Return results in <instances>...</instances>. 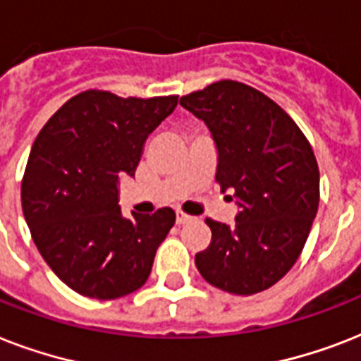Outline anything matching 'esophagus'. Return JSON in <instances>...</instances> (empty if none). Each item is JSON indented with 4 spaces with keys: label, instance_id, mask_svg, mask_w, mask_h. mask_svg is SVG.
<instances>
[{
    "label": "esophagus",
    "instance_id": "obj_1",
    "mask_svg": "<svg viewBox=\"0 0 361 361\" xmlns=\"http://www.w3.org/2000/svg\"><path fill=\"white\" fill-rule=\"evenodd\" d=\"M191 215L183 214V212H178V214H176V223H178V225H185V223H191Z\"/></svg>",
    "mask_w": 361,
    "mask_h": 361
}]
</instances>
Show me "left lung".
<instances>
[{"label": "left lung", "instance_id": "obj_1", "mask_svg": "<svg viewBox=\"0 0 361 361\" xmlns=\"http://www.w3.org/2000/svg\"><path fill=\"white\" fill-rule=\"evenodd\" d=\"M180 104L212 130L215 181L240 206L236 225L206 219L212 243L195 257L198 271L238 296L266 290L296 264L319 209L313 147L279 104L241 82H214Z\"/></svg>", "mask_w": 361, "mask_h": 361}]
</instances>
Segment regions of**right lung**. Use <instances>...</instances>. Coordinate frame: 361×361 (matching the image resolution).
Returning a JSON list of instances; mask_svg holds the SVG:
<instances>
[{
	"label": "right lung",
	"instance_id": "obj_1",
	"mask_svg": "<svg viewBox=\"0 0 361 361\" xmlns=\"http://www.w3.org/2000/svg\"><path fill=\"white\" fill-rule=\"evenodd\" d=\"M178 95L118 97L87 90L37 135L22 178V212L54 274L82 296L116 300L149 277L174 209L123 217L118 178L135 176L144 142Z\"/></svg>",
	"mask_w": 361,
	"mask_h": 361
}]
</instances>
